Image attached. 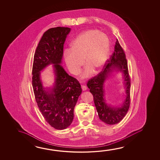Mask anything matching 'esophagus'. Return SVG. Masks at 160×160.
I'll list each match as a JSON object with an SVG mask.
<instances>
[{
  "mask_svg": "<svg viewBox=\"0 0 160 160\" xmlns=\"http://www.w3.org/2000/svg\"><path fill=\"white\" fill-rule=\"evenodd\" d=\"M82 89L83 91H85V90H86L87 89V87L85 85H82Z\"/></svg>",
  "mask_w": 160,
  "mask_h": 160,
  "instance_id": "obj_1",
  "label": "esophagus"
}]
</instances>
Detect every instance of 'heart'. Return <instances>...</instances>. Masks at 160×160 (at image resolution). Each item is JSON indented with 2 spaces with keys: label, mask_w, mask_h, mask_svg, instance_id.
<instances>
[{
  "label": "heart",
  "mask_w": 160,
  "mask_h": 160,
  "mask_svg": "<svg viewBox=\"0 0 160 160\" xmlns=\"http://www.w3.org/2000/svg\"><path fill=\"white\" fill-rule=\"evenodd\" d=\"M109 49V39L106 34L97 30H88L76 38L71 49L65 50V63L71 73L78 75L84 60L87 66L83 77H86L93 69L97 71L103 68L108 57Z\"/></svg>",
  "instance_id": "heart-1"
}]
</instances>
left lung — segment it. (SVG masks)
<instances>
[{"mask_svg":"<svg viewBox=\"0 0 160 160\" xmlns=\"http://www.w3.org/2000/svg\"><path fill=\"white\" fill-rule=\"evenodd\" d=\"M116 68L123 72L126 86L127 97L123 105L121 108H111L104 102L103 84L109 72ZM131 80L129 75L127 59L123 48L118 40H116L114 52L109 59H107L102 70L97 75L90 79L87 86L92 94L98 116L101 121L108 125H114L123 119L130 104V88Z\"/></svg>","mask_w":160,"mask_h":160,"instance_id":"1","label":"left lung"}]
</instances>
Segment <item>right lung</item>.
Instances as JSON below:
<instances>
[{"label":"right lung","instance_id":"right-lung-1","mask_svg":"<svg viewBox=\"0 0 160 160\" xmlns=\"http://www.w3.org/2000/svg\"><path fill=\"white\" fill-rule=\"evenodd\" d=\"M70 30L68 28L57 27L45 31L34 54L32 65V85L35 100L45 121L57 130L65 129L72 123L74 108L82 91L79 81L68 75L59 65ZM49 64H54L56 81L48 93L42 87L39 71Z\"/></svg>","mask_w":160,"mask_h":160}]
</instances>
